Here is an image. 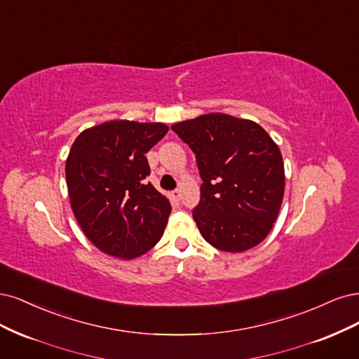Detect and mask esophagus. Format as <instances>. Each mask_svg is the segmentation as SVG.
Returning <instances> with one entry per match:
<instances>
[{"label":"esophagus","mask_w":359,"mask_h":359,"mask_svg":"<svg viewBox=\"0 0 359 359\" xmlns=\"http://www.w3.org/2000/svg\"><path fill=\"white\" fill-rule=\"evenodd\" d=\"M171 196H172V198H175V200H180V196H182V191L180 189H176V191H172L171 192Z\"/></svg>","instance_id":"esophagus-1"}]
</instances>
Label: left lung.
<instances>
[{"instance_id":"8db88e82","label":"left lung","mask_w":359,"mask_h":359,"mask_svg":"<svg viewBox=\"0 0 359 359\" xmlns=\"http://www.w3.org/2000/svg\"><path fill=\"white\" fill-rule=\"evenodd\" d=\"M171 130L196 156L203 184L192 216L204 240L229 253L258 246L283 200L279 146L257 122L225 113L201 114Z\"/></svg>"}]
</instances>
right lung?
Returning <instances> with one entry per match:
<instances>
[{"instance_id": "add662e5", "label": "right lung", "mask_w": 359, "mask_h": 359, "mask_svg": "<svg viewBox=\"0 0 359 359\" xmlns=\"http://www.w3.org/2000/svg\"><path fill=\"white\" fill-rule=\"evenodd\" d=\"M168 133L161 122L109 121L77 135L65 163L77 224L106 255H144L164 234L171 205L152 184L146 154Z\"/></svg>"}]
</instances>
